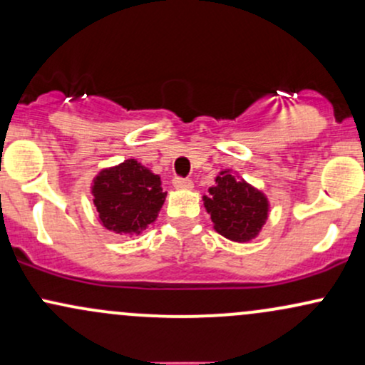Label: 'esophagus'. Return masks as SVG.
I'll list each match as a JSON object with an SVG mask.
<instances>
[{
  "mask_svg": "<svg viewBox=\"0 0 365 365\" xmlns=\"http://www.w3.org/2000/svg\"><path fill=\"white\" fill-rule=\"evenodd\" d=\"M173 185L180 188V190H190V188L194 187V183H192V180H188V178L175 177L173 178Z\"/></svg>",
  "mask_w": 365,
  "mask_h": 365,
  "instance_id": "1",
  "label": "esophagus"
}]
</instances>
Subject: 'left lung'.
I'll use <instances>...</instances> for the list:
<instances>
[{
    "instance_id": "obj_1",
    "label": "left lung",
    "mask_w": 365,
    "mask_h": 365,
    "mask_svg": "<svg viewBox=\"0 0 365 365\" xmlns=\"http://www.w3.org/2000/svg\"><path fill=\"white\" fill-rule=\"evenodd\" d=\"M204 207L211 215L215 230L233 242H249L257 237L267 220L266 195L232 173L221 171L216 185L204 195Z\"/></svg>"
}]
</instances>
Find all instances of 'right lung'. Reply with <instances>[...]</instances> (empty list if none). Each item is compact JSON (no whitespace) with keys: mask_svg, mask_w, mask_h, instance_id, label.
I'll return each mask as SVG.
<instances>
[{"mask_svg":"<svg viewBox=\"0 0 365 365\" xmlns=\"http://www.w3.org/2000/svg\"><path fill=\"white\" fill-rule=\"evenodd\" d=\"M99 221L110 232L140 235L158 217L166 192L161 178L135 159L103 170L92 183Z\"/></svg>","mask_w":365,"mask_h":365,"instance_id":"1","label":"right lung"}]
</instances>
